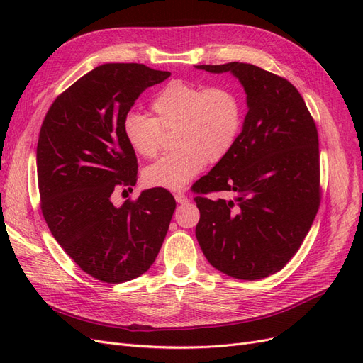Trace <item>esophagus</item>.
<instances>
[{
  "instance_id": "esophagus-1",
  "label": "esophagus",
  "mask_w": 363,
  "mask_h": 363,
  "mask_svg": "<svg viewBox=\"0 0 363 363\" xmlns=\"http://www.w3.org/2000/svg\"><path fill=\"white\" fill-rule=\"evenodd\" d=\"M174 199H175V201H177L179 204H186L188 203L189 200H188V196H186L184 194H182V192H177L174 195Z\"/></svg>"
}]
</instances>
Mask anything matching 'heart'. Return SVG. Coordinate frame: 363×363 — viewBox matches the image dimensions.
<instances>
[{
  "mask_svg": "<svg viewBox=\"0 0 363 363\" xmlns=\"http://www.w3.org/2000/svg\"><path fill=\"white\" fill-rule=\"evenodd\" d=\"M152 118L131 112L124 118L123 133L130 148L142 157H155L160 130L175 128L177 148L144 171V180L155 188L183 189L204 164L218 163L233 150L242 128V103L224 86L206 87L183 80L163 86L151 100Z\"/></svg>",
  "mask_w": 363,
  "mask_h": 363,
  "instance_id": "1",
  "label": "heart"
}]
</instances>
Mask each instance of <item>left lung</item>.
<instances>
[{
  "instance_id": "1",
  "label": "left lung",
  "mask_w": 363,
  "mask_h": 363,
  "mask_svg": "<svg viewBox=\"0 0 363 363\" xmlns=\"http://www.w3.org/2000/svg\"><path fill=\"white\" fill-rule=\"evenodd\" d=\"M230 72L247 95L242 130L228 156L194 184L201 194L196 240L208 263L240 280L280 271L298 251L320 207V148L313 119L288 80L256 65H196ZM227 190L233 201L204 193Z\"/></svg>"
}]
</instances>
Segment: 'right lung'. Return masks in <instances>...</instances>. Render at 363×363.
Masks as SVG:
<instances>
[{"label": "right lung", "mask_w": 363, "mask_h": 363, "mask_svg": "<svg viewBox=\"0 0 363 363\" xmlns=\"http://www.w3.org/2000/svg\"><path fill=\"white\" fill-rule=\"evenodd\" d=\"M169 75L142 63L100 65L56 98L40 128L43 218L77 265L106 283L133 280L152 265L174 213V196L162 188L112 203L116 186H135L138 177L124 118L142 92Z\"/></svg>", "instance_id": "1"}]
</instances>
